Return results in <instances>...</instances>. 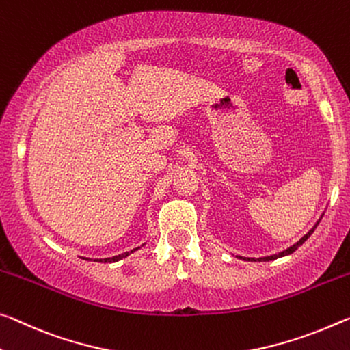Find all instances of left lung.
<instances>
[{
  "label": "left lung",
  "mask_w": 350,
  "mask_h": 350,
  "mask_svg": "<svg viewBox=\"0 0 350 350\" xmlns=\"http://www.w3.org/2000/svg\"><path fill=\"white\" fill-rule=\"evenodd\" d=\"M314 229H316V226L313 227V229H312V230H310V232H308V234H307V235H305V237H302V238H301V240H299V241L296 243V245H295V246L288 247V249H286V251H284V252H280V254H275V255H269V257H262V258H258V262H269V260H275V258H279V257H284V255H288V254H293V252H295V251H296V249H297L299 246H301V245H304V243H305V241H307V238H308L310 235H312V234H313V232H314Z\"/></svg>",
  "instance_id": "left-lung-1"
}]
</instances>
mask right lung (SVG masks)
Segmentation results:
<instances>
[{
	"instance_id": "1",
	"label": "right lung",
	"mask_w": 350,
	"mask_h": 350,
	"mask_svg": "<svg viewBox=\"0 0 350 350\" xmlns=\"http://www.w3.org/2000/svg\"><path fill=\"white\" fill-rule=\"evenodd\" d=\"M138 247H135L134 251H137ZM134 251H131V252H134ZM127 255H129V252H124V254H120V255H116V257H112V258H99V260H95V262H104V263H112V262H118V260H121V258H124V257H127Z\"/></svg>"
}]
</instances>
